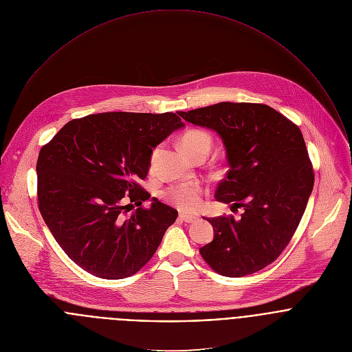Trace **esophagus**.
Wrapping results in <instances>:
<instances>
[{"label": "esophagus", "instance_id": "1", "mask_svg": "<svg viewBox=\"0 0 352 352\" xmlns=\"http://www.w3.org/2000/svg\"><path fill=\"white\" fill-rule=\"evenodd\" d=\"M179 219L184 223H194L198 217L197 216H191V214H184V213H180L179 214Z\"/></svg>", "mask_w": 352, "mask_h": 352}]
</instances>
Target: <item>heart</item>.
<instances>
[{
  "instance_id": "b5f03b06",
  "label": "heart",
  "mask_w": 352,
  "mask_h": 352,
  "mask_svg": "<svg viewBox=\"0 0 352 352\" xmlns=\"http://www.w3.org/2000/svg\"><path fill=\"white\" fill-rule=\"evenodd\" d=\"M180 144L183 150L194 160L201 154H206L212 147V138L208 132L201 129H190L187 131L182 139ZM157 148L151 154V164L155 160ZM206 194V190L199 183H183L168 188L166 199L172 202L176 208L183 212H195L202 205V198Z\"/></svg>"
}]
</instances>
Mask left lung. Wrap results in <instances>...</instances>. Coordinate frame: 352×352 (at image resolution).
Instances as JSON below:
<instances>
[{
    "label": "left lung",
    "mask_w": 352,
    "mask_h": 352,
    "mask_svg": "<svg viewBox=\"0 0 352 352\" xmlns=\"http://www.w3.org/2000/svg\"><path fill=\"white\" fill-rule=\"evenodd\" d=\"M179 116L216 131L228 162L216 199L242 208L239 219H208L214 238L199 248L208 265L224 276L263 270L296 232L314 187V169L298 126L260 103L223 102Z\"/></svg>",
    "instance_id": "1"
}]
</instances>
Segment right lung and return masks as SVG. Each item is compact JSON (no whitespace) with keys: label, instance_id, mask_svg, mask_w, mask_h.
Listing matches in <instances>:
<instances>
[{"label":"right lung","instance_id":"add662e5","mask_svg":"<svg viewBox=\"0 0 352 352\" xmlns=\"http://www.w3.org/2000/svg\"><path fill=\"white\" fill-rule=\"evenodd\" d=\"M179 114V113H177ZM175 113H102L67 122L37 161L38 209L65 253L104 279L136 274L177 210L140 186L153 148L184 124ZM135 203L138 209L126 213Z\"/></svg>","mask_w":352,"mask_h":352}]
</instances>
